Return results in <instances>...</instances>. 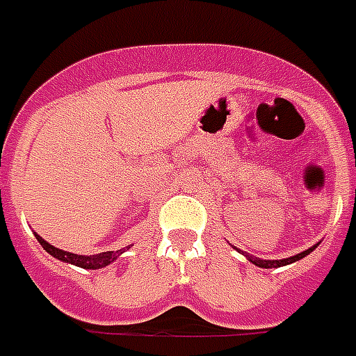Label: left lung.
I'll return each instance as SVG.
<instances>
[{"instance_id": "1", "label": "left lung", "mask_w": 356, "mask_h": 356, "mask_svg": "<svg viewBox=\"0 0 356 356\" xmlns=\"http://www.w3.org/2000/svg\"><path fill=\"white\" fill-rule=\"evenodd\" d=\"M314 247H316V245H314ZM314 247H311V249H307V251H303V253L295 254V257H289V259H282V261H261V259H249V261H251V263H253V264H257V266H261V268H278V266H284V264L295 263V261L303 259L305 254L311 253Z\"/></svg>"}]
</instances>
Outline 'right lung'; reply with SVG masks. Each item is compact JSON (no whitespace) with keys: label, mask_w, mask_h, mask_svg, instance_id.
<instances>
[{"label":"right lung","mask_w":356,"mask_h":356,"mask_svg":"<svg viewBox=\"0 0 356 356\" xmlns=\"http://www.w3.org/2000/svg\"><path fill=\"white\" fill-rule=\"evenodd\" d=\"M36 239L40 241V245L44 247L45 251L49 254H53L55 259H59V261H65V263L70 264H76L80 268H92V270H97V268H103V266H107L111 264L115 259L118 257V253L115 251H105V253H97V254H74V253H67V251H61V249H57V247L49 245L47 241L40 238L36 234Z\"/></svg>","instance_id":"obj_1"}]
</instances>
